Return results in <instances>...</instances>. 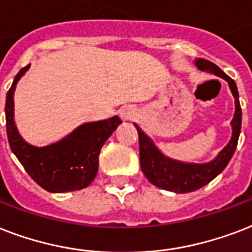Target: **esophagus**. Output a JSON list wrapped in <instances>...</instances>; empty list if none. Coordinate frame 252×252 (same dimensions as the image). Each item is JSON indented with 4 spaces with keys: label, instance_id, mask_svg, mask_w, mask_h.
Wrapping results in <instances>:
<instances>
[{
    "label": "esophagus",
    "instance_id": "obj_1",
    "mask_svg": "<svg viewBox=\"0 0 252 252\" xmlns=\"http://www.w3.org/2000/svg\"><path fill=\"white\" fill-rule=\"evenodd\" d=\"M120 116L122 120L128 121V120H132V118H134L135 113H134V110H132L130 106H124V108L120 109Z\"/></svg>",
    "mask_w": 252,
    "mask_h": 252
}]
</instances>
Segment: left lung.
<instances>
[{"instance_id": "left-lung-1", "label": "left lung", "mask_w": 252, "mask_h": 252, "mask_svg": "<svg viewBox=\"0 0 252 252\" xmlns=\"http://www.w3.org/2000/svg\"><path fill=\"white\" fill-rule=\"evenodd\" d=\"M196 65L201 71H208L225 79L229 83L234 98H235V113L231 121L233 135L218 157L214 160L205 164H192L183 161L173 160L158 150L154 142L144 134L138 125H135L136 131L139 135V158L140 168L148 181L158 188L165 189L175 193H189L202 188L204 185L209 184L214 177L226 168L230 159L233 158L234 151L237 148L238 138L241 134L242 125V109L239 105L237 84L231 77L226 75L221 68L205 59H197Z\"/></svg>"}]
</instances>
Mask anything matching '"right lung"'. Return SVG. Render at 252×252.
Instances as JSON below:
<instances>
[{"mask_svg": "<svg viewBox=\"0 0 252 252\" xmlns=\"http://www.w3.org/2000/svg\"><path fill=\"white\" fill-rule=\"evenodd\" d=\"M29 67H23L17 73L6 94L5 116L11 151L31 179L48 192L63 193L87 188L98 171L101 148L122 121L114 116L109 120L84 124L56 143L46 147L31 146L19 135L13 110L15 87Z\"/></svg>", "mask_w": 252, "mask_h": 252, "instance_id": "1", "label": "right lung"}]
</instances>
